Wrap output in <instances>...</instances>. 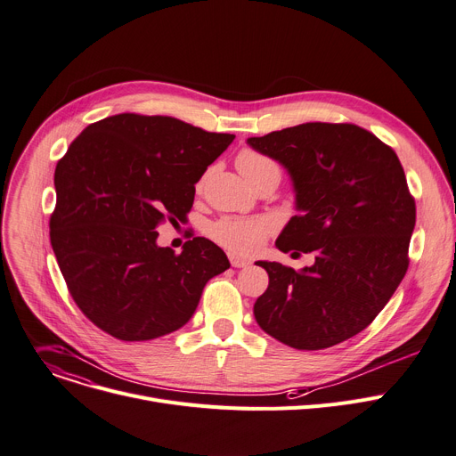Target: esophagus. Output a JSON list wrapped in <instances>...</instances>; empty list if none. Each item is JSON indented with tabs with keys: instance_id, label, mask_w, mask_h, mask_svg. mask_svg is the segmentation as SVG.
Segmentation results:
<instances>
[{
	"instance_id": "34e87169",
	"label": "esophagus",
	"mask_w": 456,
	"mask_h": 456,
	"mask_svg": "<svg viewBox=\"0 0 456 456\" xmlns=\"http://www.w3.org/2000/svg\"><path fill=\"white\" fill-rule=\"evenodd\" d=\"M229 260H231V265H232V267H248V265L251 264L249 260L241 258V256H238V255H229Z\"/></svg>"
}]
</instances>
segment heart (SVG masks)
<instances>
[{"label":"heart","instance_id":"obj_1","mask_svg":"<svg viewBox=\"0 0 456 456\" xmlns=\"http://www.w3.org/2000/svg\"><path fill=\"white\" fill-rule=\"evenodd\" d=\"M238 170L244 174L249 183L256 181L260 175L267 172H279V165L271 158L260 154L256 150H241L236 158ZM203 185V179L198 187ZM277 222L271 216H258V218H240V216H224L218 222L212 224L210 236L215 238L218 244L234 251V253H253L256 251L267 234L275 231Z\"/></svg>","mask_w":456,"mask_h":456}]
</instances>
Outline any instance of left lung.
<instances>
[{"label": "left lung", "mask_w": 456, "mask_h": 456, "mask_svg": "<svg viewBox=\"0 0 456 456\" xmlns=\"http://www.w3.org/2000/svg\"><path fill=\"white\" fill-rule=\"evenodd\" d=\"M248 142L286 167L297 210L277 240L282 253H314L295 271L258 262L269 286L258 326L297 350H322L365 330L409 267L416 203L388 144L348 123H306Z\"/></svg>", "instance_id": "1"}]
</instances>
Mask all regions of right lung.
<instances>
[{
  "instance_id": "obj_1",
  "label": "right lung",
  "mask_w": 456,
  "mask_h": 456,
  "mask_svg": "<svg viewBox=\"0 0 456 456\" xmlns=\"http://www.w3.org/2000/svg\"><path fill=\"white\" fill-rule=\"evenodd\" d=\"M163 115L118 113L89 125L54 170V256L80 312L120 341H150L189 322L205 284L231 264L207 238L179 255L156 227L183 222L196 183L232 142Z\"/></svg>"
}]
</instances>
